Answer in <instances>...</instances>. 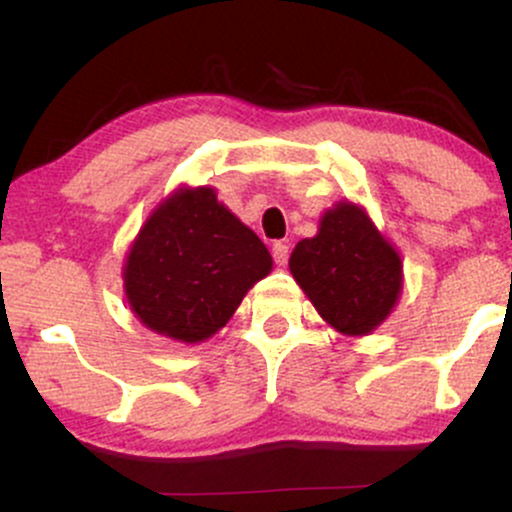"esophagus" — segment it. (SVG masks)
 I'll return each mask as SVG.
<instances>
[{"mask_svg":"<svg viewBox=\"0 0 512 512\" xmlns=\"http://www.w3.org/2000/svg\"><path fill=\"white\" fill-rule=\"evenodd\" d=\"M272 257L279 267H284L286 260H289V245L281 243V240H276V243L272 245Z\"/></svg>","mask_w":512,"mask_h":512,"instance_id":"1","label":"esophagus"}]
</instances>
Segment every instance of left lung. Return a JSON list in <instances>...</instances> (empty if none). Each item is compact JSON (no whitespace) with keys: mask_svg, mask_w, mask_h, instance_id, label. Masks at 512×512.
Instances as JSON below:
<instances>
[{"mask_svg":"<svg viewBox=\"0 0 512 512\" xmlns=\"http://www.w3.org/2000/svg\"><path fill=\"white\" fill-rule=\"evenodd\" d=\"M293 279L334 330L363 337L395 308L402 293V260L366 209L339 202L303 238L289 260Z\"/></svg>","mask_w":512,"mask_h":512,"instance_id":"8db88e82","label":"left lung"}]
</instances>
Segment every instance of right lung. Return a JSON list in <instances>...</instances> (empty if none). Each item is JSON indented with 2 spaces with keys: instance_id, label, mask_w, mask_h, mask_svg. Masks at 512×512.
<instances>
[{
  "instance_id": "right-lung-1",
  "label": "right lung",
  "mask_w": 512,
  "mask_h": 512,
  "mask_svg": "<svg viewBox=\"0 0 512 512\" xmlns=\"http://www.w3.org/2000/svg\"><path fill=\"white\" fill-rule=\"evenodd\" d=\"M269 272V250L216 199L214 187H180L134 238L122 279L129 308L149 330L199 344Z\"/></svg>"
}]
</instances>
